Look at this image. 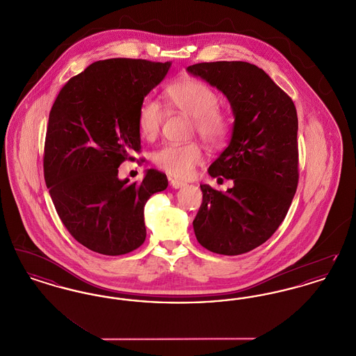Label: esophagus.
Here are the masks:
<instances>
[{"label":"esophagus","mask_w":356,"mask_h":356,"mask_svg":"<svg viewBox=\"0 0 356 356\" xmlns=\"http://www.w3.org/2000/svg\"><path fill=\"white\" fill-rule=\"evenodd\" d=\"M170 186H173V188H181V186H186V183L184 181H180V180H176V179H170Z\"/></svg>","instance_id":"34e87169"}]
</instances>
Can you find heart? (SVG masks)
I'll list each match as a JSON object with an SVG mask.
<instances>
[{"mask_svg": "<svg viewBox=\"0 0 356 356\" xmlns=\"http://www.w3.org/2000/svg\"><path fill=\"white\" fill-rule=\"evenodd\" d=\"M164 96L173 111L192 119V131L209 147H219L229 134V119L219 106V96L212 86L197 79H183L167 85ZM165 119L163 105L147 96L137 109V129L145 140H152ZM153 163L176 179H189L203 161V151L196 143L165 144L153 153Z\"/></svg>", "mask_w": 356, "mask_h": 356, "instance_id": "1", "label": "heart"}]
</instances>
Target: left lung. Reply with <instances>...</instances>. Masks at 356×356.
<instances>
[{
	"label": "left lung",
	"mask_w": 356,
	"mask_h": 356,
	"mask_svg": "<svg viewBox=\"0 0 356 356\" xmlns=\"http://www.w3.org/2000/svg\"><path fill=\"white\" fill-rule=\"evenodd\" d=\"M186 70L221 90L235 115L231 143L208 170L212 177L232 179L234 186L221 192L200 184L195 235L215 254L250 252L276 232L298 188L296 108L254 64L200 63Z\"/></svg>",
	"instance_id": "obj_1"
}]
</instances>
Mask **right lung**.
<instances>
[{"mask_svg": "<svg viewBox=\"0 0 356 356\" xmlns=\"http://www.w3.org/2000/svg\"><path fill=\"white\" fill-rule=\"evenodd\" d=\"M170 63L109 58L69 79L49 113L44 177L69 234L88 250L119 256L147 237L144 205L168 186L148 170L141 181L119 180L120 165L140 153L137 109Z\"/></svg>", "mask_w": 356, "mask_h": 356, "instance_id": "add662e5", "label": "right lung"}]
</instances>
